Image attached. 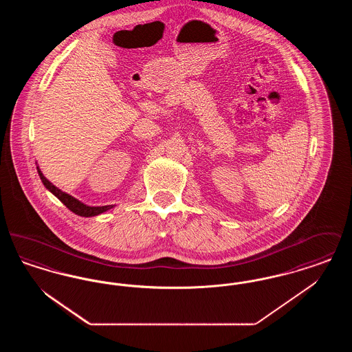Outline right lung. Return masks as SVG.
Masks as SVG:
<instances>
[{
	"mask_svg": "<svg viewBox=\"0 0 352 352\" xmlns=\"http://www.w3.org/2000/svg\"><path fill=\"white\" fill-rule=\"evenodd\" d=\"M38 170V174L41 177V181L43 182V184L46 186V188L51 191L59 201H62L68 210H71L74 214L79 215V217H85V218H89V217H95V215H99L102 214L108 210H111L113 206H101V207H91V206H87L82 201L75 199L74 197L68 195L66 192H63L62 190H59L58 187H55L54 184H51L50 181L42 174V171L39 170V168H36Z\"/></svg>",
	"mask_w": 352,
	"mask_h": 352,
	"instance_id": "obj_1",
	"label": "right lung"
}]
</instances>
